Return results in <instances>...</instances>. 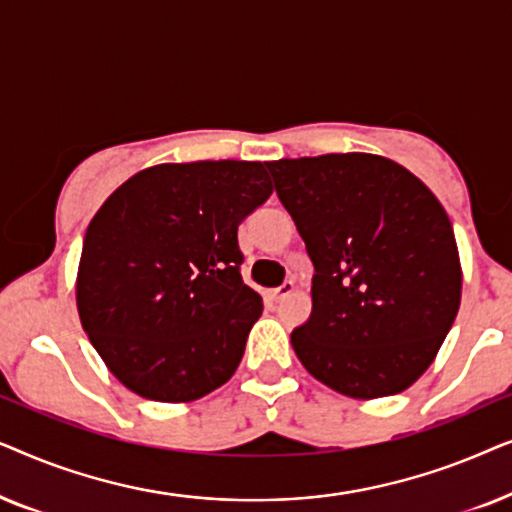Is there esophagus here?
I'll return each instance as SVG.
<instances>
[{
    "instance_id": "34e87169",
    "label": "esophagus",
    "mask_w": 512,
    "mask_h": 512,
    "mask_svg": "<svg viewBox=\"0 0 512 512\" xmlns=\"http://www.w3.org/2000/svg\"><path fill=\"white\" fill-rule=\"evenodd\" d=\"M293 289H296V286H293V282H284L282 286H277V289L270 291V298L275 300V303H279V300H284L286 296H291Z\"/></svg>"
}]
</instances>
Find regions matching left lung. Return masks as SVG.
<instances>
[{
    "instance_id": "8db88e82",
    "label": "left lung",
    "mask_w": 512,
    "mask_h": 512,
    "mask_svg": "<svg viewBox=\"0 0 512 512\" xmlns=\"http://www.w3.org/2000/svg\"><path fill=\"white\" fill-rule=\"evenodd\" d=\"M314 265L312 314L291 345L340 394L408 389L443 345L461 300L452 223L394 160L328 153L265 163Z\"/></svg>"
}]
</instances>
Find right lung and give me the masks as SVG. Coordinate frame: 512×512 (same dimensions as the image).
Segmentation results:
<instances>
[{"label":"right lung","instance_id":"obj_1","mask_svg":"<svg viewBox=\"0 0 512 512\" xmlns=\"http://www.w3.org/2000/svg\"><path fill=\"white\" fill-rule=\"evenodd\" d=\"M263 163L156 165L109 195L83 240V331L135 394L184 403L228 382L263 300L237 226L270 198Z\"/></svg>","mask_w":512,"mask_h":512}]
</instances>
